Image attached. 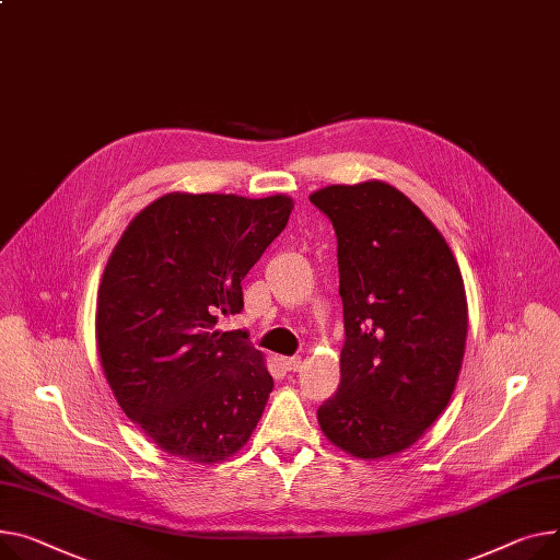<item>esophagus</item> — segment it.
<instances>
[{
    "mask_svg": "<svg viewBox=\"0 0 560 560\" xmlns=\"http://www.w3.org/2000/svg\"><path fill=\"white\" fill-rule=\"evenodd\" d=\"M281 362H283V366H285L288 371H300V369H302V358H300V355H292V358H283Z\"/></svg>",
    "mask_w": 560,
    "mask_h": 560,
    "instance_id": "34e87169",
    "label": "esophagus"
}]
</instances>
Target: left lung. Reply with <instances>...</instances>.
<instances>
[{
    "mask_svg": "<svg viewBox=\"0 0 560 560\" xmlns=\"http://www.w3.org/2000/svg\"><path fill=\"white\" fill-rule=\"evenodd\" d=\"M311 202L338 236L345 347L340 387L317 421L360 459L402 453L448 405L466 349L457 260L405 194L381 179L332 184Z\"/></svg>",
    "mask_w": 560,
    "mask_h": 560,
    "instance_id": "obj_1",
    "label": "left lung"
}]
</instances>
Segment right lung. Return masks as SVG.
<instances>
[{
    "label": "right lung",
    "mask_w": 560,
    "mask_h": 560,
    "mask_svg": "<svg viewBox=\"0 0 560 560\" xmlns=\"http://www.w3.org/2000/svg\"><path fill=\"white\" fill-rule=\"evenodd\" d=\"M288 196L166 194L139 211L98 285L96 345L126 417L162 451L218 464L252 436L275 387L245 330L241 281L283 232Z\"/></svg>",
    "instance_id": "1"
}]
</instances>
